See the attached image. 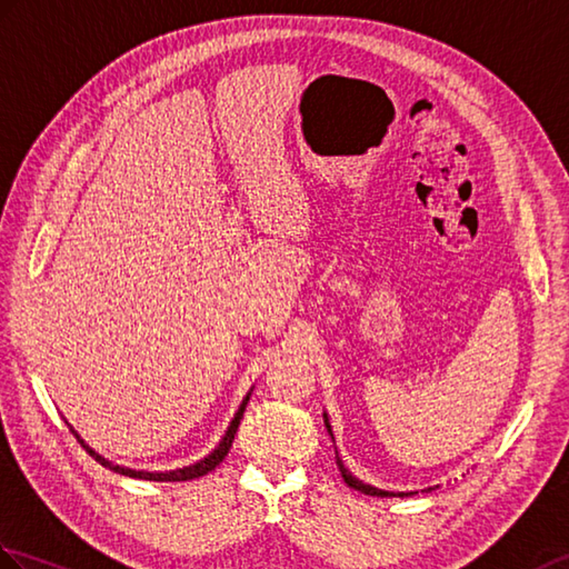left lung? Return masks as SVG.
Returning a JSON list of instances; mask_svg holds the SVG:
<instances>
[{"label": "left lung", "mask_w": 569, "mask_h": 569, "mask_svg": "<svg viewBox=\"0 0 569 569\" xmlns=\"http://www.w3.org/2000/svg\"><path fill=\"white\" fill-rule=\"evenodd\" d=\"M325 427H327V431H329V436H332V427H329V419H327V415H325ZM335 439V436H332ZM337 468H339V472H341V478H345V482L351 487V490H359V492H363V495H371V497H405V492H388V490H378V487H373V485H366V482H361L359 478H353V475L345 468V463H341V458L337 456ZM431 490V487H429ZM412 495V492H409Z\"/></svg>", "instance_id": "left-lung-1"}]
</instances>
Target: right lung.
Instances as JSON below:
<instances>
[{"instance_id": "add662e5", "label": "right lung", "mask_w": 569, "mask_h": 569, "mask_svg": "<svg viewBox=\"0 0 569 569\" xmlns=\"http://www.w3.org/2000/svg\"><path fill=\"white\" fill-rule=\"evenodd\" d=\"M249 395L252 392H247V398L242 400V405H240V409H237V415L232 417V421H230V427H228V431H224V436H222V441L213 448V453H208L203 460H198V463H193V466H187V468H177V470H164V472H148V470H133V468H123V466H113L111 460H106L103 456H99L97 451H91V448L79 439L77 436V431L72 429V433L77 436V441L82 443L87 451L94 456L99 463L103 466V468H111V470H116V472H121V475H128V478H142V480H154V482H181V480H193V478H201V475H206V472H210V470H216L220 463H222V458L228 456V451H230V446H232V441H234V433H237V427H240V419H242V415H244V407H247V402H249Z\"/></svg>"}]
</instances>
